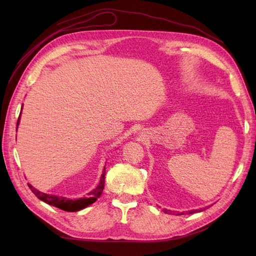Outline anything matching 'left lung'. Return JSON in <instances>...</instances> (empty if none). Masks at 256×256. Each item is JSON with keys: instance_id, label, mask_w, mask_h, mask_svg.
<instances>
[{"instance_id": "8db88e82", "label": "left lung", "mask_w": 256, "mask_h": 256, "mask_svg": "<svg viewBox=\"0 0 256 256\" xmlns=\"http://www.w3.org/2000/svg\"><path fill=\"white\" fill-rule=\"evenodd\" d=\"M203 210H205V208H200V209H198V210H191V212H189V214H194V212H203ZM164 212H170L171 214V210H166V209H164Z\"/></svg>"}]
</instances>
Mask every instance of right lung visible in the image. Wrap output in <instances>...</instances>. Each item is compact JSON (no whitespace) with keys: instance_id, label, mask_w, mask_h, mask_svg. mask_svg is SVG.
<instances>
[{"instance_id":"add662e5","label":"right lung","mask_w":256,"mask_h":256,"mask_svg":"<svg viewBox=\"0 0 256 256\" xmlns=\"http://www.w3.org/2000/svg\"><path fill=\"white\" fill-rule=\"evenodd\" d=\"M21 109H22V108H21ZM20 115H21V113H20ZM20 115H19V118H18V122H17V128H18L19 122H20ZM104 177H106V166L104 168V172H102V177H100V182H99L98 186L94 190L88 193V198H83L74 200L66 198L52 196V194H46V193H42L40 191L36 190L33 187V186H30V184H28L30 191H32L38 198L42 200V202L47 203L49 205H52V206H56V207L62 209V210L72 212H79V210H81V209L88 207V205L96 202L97 198L100 196H102V193L104 191Z\"/></svg>"}]
</instances>
